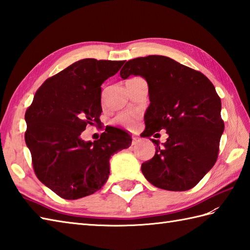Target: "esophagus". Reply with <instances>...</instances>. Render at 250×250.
<instances>
[{
	"label": "esophagus",
	"mask_w": 250,
	"mask_h": 250,
	"mask_svg": "<svg viewBox=\"0 0 250 250\" xmlns=\"http://www.w3.org/2000/svg\"><path fill=\"white\" fill-rule=\"evenodd\" d=\"M140 141H141L140 137H137V136H133V142H132V145H136L137 143H139Z\"/></svg>",
	"instance_id": "obj_1"
}]
</instances>
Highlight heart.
<instances>
[{"label":"heart","mask_w":250,"mask_h":250,"mask_svg":"<svg viewBox=\"0 0 250 250\" xmlns=\"http://www.w3.org/2000/svg\"><path fill=\"white\" fill-rule=\"evenodd\" d=\"M137 120V115L132 113V111H125V113H121L116 117L115 121L120 125L125 126V128L132 129L136 124Z\"/></svg>","instance_id":"obj_1"}]
</instances>
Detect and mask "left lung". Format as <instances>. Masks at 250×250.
<instances>
[{
    "mask_svg": "<svg viewBox=\"0 0 250 250\" xmlns=\"http://www.w3.org/2000/svg\"><path fill=\"white\" fill-rule=\"evenodd\" d=\"M130 75L144 77L149 88L150 105L141 136L150 137L162 129L168 134L162 147L151 140L156 153L142 164L143 174L160 189L193 188L216 163L225 130L214 84L204 74L164 56L128 61L120 76Z\"/></svg>",
    "mask_w": 250,
    "mask_h": 250,
    "instance_id": "8db88e82",
    "label": "left lung"
}]
</instances>
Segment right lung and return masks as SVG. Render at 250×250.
Masks as SVG:
<instances>
[{"mask_svg": "<svg viewBox=\"0 0 250 250\" xmlns=\"http://www.w3.org/2000/svg\"><path fill=\"white\" fill-rule=\"evenodd\" d=\"M124 63H73L46 79L25 111L24 140L36 177L63 199L97 192L108 179L110 157L131 145V136L113 126H106L98 141L82 139L87 125L101 122V84Z\"/></svg>", "mask_w": 250, "mask_h": 250, "instance_id": "obj_1", "label": "right lung"}]
</instances>
